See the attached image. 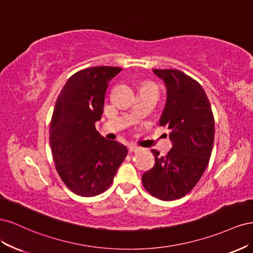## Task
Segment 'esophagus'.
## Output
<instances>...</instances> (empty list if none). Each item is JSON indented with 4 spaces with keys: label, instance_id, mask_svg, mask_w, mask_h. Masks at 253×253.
I'll use <instances>...</instances> for the list:
<instances>
[{
    "label": "esophagus",
    "instance_id": "obj_1",
    "mask_svg": "<svg viewBox=\"0 0 253 253\" xmlns=\"http://www.w3.org/2000/svg\"><path fill=\"white\" fill-rule=\"evenodd\" d=\"M138 150H139V148H137L136 145H129V147H128L129 153H134V152H137Z\"/></svg>",
    "mask_w": 253,
    "mask_h": 253
}]
</instances>
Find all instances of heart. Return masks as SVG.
<instances>
[{
    "label": "heart",
    "instance_id": "obj_1",
    "mask_svg": "<svg viewBox=\"0 0 253 253\" xmlns=\"http://www.w3.org/2000/svg\"><path fill=\"white\" fill-rule=\"evenodd\" d=\"M141 89H149V90H152V91H155V93H157L158 94V89H157V87L154 85V84H152V83H147V84H144V85L142 86V88Z\"/></svg>",
    "mask_w": 253,
    "mask_h": 253
}]
</instances>
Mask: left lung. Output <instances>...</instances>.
<instances>
[{
	"label": "left lung",
	"mask_w": 253,
	"mask_h": 253,
	"mask_svg": "<svg viewBox=\"0 0 253 253\" xmlns=\"http://www.w3.org/2000/svg\"><path fill=\"white\" fill-rule=\"evenodd\" d=\"M167 86L159 125L169 129L173 147L166 156L151 150L155 165L142 175L144 189L162 201L187 195L208 167L214 142V117L202 85L178 70H153Z\"/></svg>",
	"instance_id": "left-lung-1"
}]
</instances>
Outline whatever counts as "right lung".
Wrapping results in <instances>:
<instances>
[{"instance_id": "add662e5", "label": "right lung", "mask_w": 253, "mask_h": 253, "mask_svg": "<svg viewBox=\"0 0 253 253\" xmlns=\"http://www.w3.org/2000/svg\"><path fill=\"white\" fill-rule=\"evenodd\" d=\"M121 71L95 66L74 74L58 96L49 126L53 162L65 186L80 196L108 190L127 150L106 140L95 124L101 118L109 82Z\"/></svg>"}]
</instances>
